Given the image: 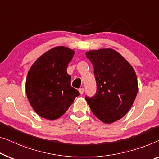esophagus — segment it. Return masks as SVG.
Here are the masks:
<instances>
[{"label": "esophagus", "instance_id": "obj_1", "mask_svg": "<svg viewBox=\"0 0 159 159\" xmlns=\"http://www.w3.org/2000/svg\"><path fill=\"white\" fill-rule=\"evenodd\" d=\"M79 91L80 94H83V93H84V88H80L79 89Z\"/></svg>", "mask_w": 159, "mask_h": 159}]
</instances>
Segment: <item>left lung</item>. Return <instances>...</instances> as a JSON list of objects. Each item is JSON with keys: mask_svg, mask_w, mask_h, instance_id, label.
<instances>
[{"mask_svg": "<svg viewBox=\"0 0 159 159\" xmlns=\"http://www.w3.org/2000/svg\"><path fill=\"white\" fill-rule=\"evenodd\" d=\"M94 69L97 90L86 100L96 117L110 124L128 112L138 91L136 73L125 58L111 48L86 52Z\"/></svg>", "mask_w": 159, "mask_h": 159, "instance_id": "8db88e82", "label": "left lung"}]
</instances>
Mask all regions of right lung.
Instances as JSON below:
<instances>
[{
	"label": "right lung",
	"instance_id": "right-lung-1",
	"mask_svg": "<svg viewBox=\"0 0 159 159\" xmlns=\"http://www.w3.org/2000/svg\"><path fill=\"white\" fill-rule=\"evenodd\" d=\"M74 50L57 46L42 55L31 66L26 80V93L35 112L54 120L61 117L80 93L70 86L67 73Z\"/></svg>",
	"mask_w": 159,
	"mask_h": 159
}]
</instances>
